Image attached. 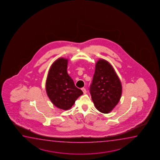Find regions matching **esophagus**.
<instances>
[{
	"label": "esophagus",
	"instance_id": "esophagus-1",
	"mask_svg": "<svg viewBox=\"0 0 160 160\" xmlns=\"http://www.w3.org/2000/svg\"><path fill=\"white\" fill-rule=\"evenodd\" d=\"M81 90L82 91V92H83V94H86V92H87V91H86V90L85 88H81Z\"/></svg>",
	"mask_w": 160,
	"mask_h": 160
}]
</instances>
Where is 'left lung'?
I'll use <instances>...</instances> for the list:
<instances>
[{"label":"left lung","instance_id":"1","mask_svg":"<svg viewBox=\"0 0 160 160\" xmlns=\"http://www.w3.org/2000/svg\"><path fill=\"white\" fill-rule=\"evenodd\" d=\"M90 92L95 107L104 114L111 112L120 99L121 82L114 68L105 59L97 62Z\"/></svg>","mask_w":160,"mask_h":160}]
</instances>
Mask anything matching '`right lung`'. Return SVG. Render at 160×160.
I'll return each mask as SVG.
<instances>
[{"label": "right lung", "instance_id": "add662e5", "mask_svg": "<svg viewBox=\"0 0 160 160\" xmlns=\"http://www.w3.org/2000/svg\"><path fill=\"white\" fill-rule=\"evenodd\" d=\"M68 59L59 58L53 63L46 81V91L51 102L59 109H69L83 94L67 72Z\"/></svg>", "mask_w": 160, "mask_h": 160}]
</instances>
